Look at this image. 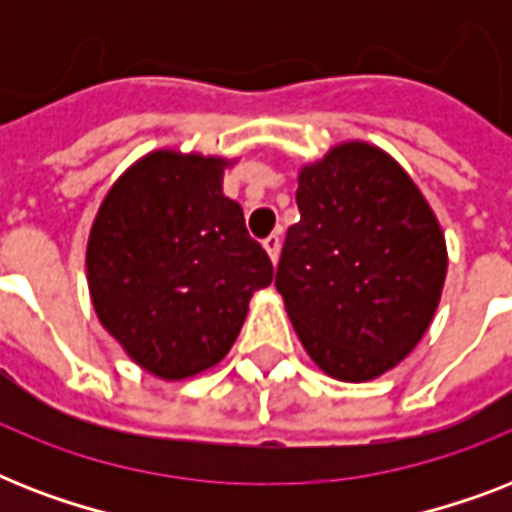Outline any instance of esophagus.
I'll use <instances>...</instances> for the list:
<instances>
[{"mask_svg": "<svg viewBox=\"0 0 512 512\" xmlns=\"http://www.w3.org/2000/svg\"><path fill=\"white\" fill-rule=\"evenodd\" d=\"M263 244H265V252H268V257H271L273 263H276V260H279V252H281V236H279V233H271V236H268Z\"/></svg>", "mask_w": 512, "mask_h": 512, "instance_id": "obj_1", "label": "esophagus"}]
</instances>
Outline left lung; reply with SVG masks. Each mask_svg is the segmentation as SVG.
<instances>
[{"instance_id": "8db88e82", "label": "left lung", "mask_w": 512, "mask_h": 512, "mask_svg": "<svg viewBox=\"0 0 512 512\" xmlns=\"http://www.w3.org/2000/svg\"><path fill=\"white\" fill-rule=\"evenodd\" d=\"M276 289L308 356L337 380L380 377L428 332L446 279L433 209L385 151L342 143L297 180Z\"/></svg>"}]
</instances>
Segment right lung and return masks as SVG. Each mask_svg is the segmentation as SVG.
Segmentation results:
<instances>
[{"mask_svg": "<svg viewBox=\"0 0 512 512\" xmlns=\"http://www.w3.org/2000/svg\"><path fill=\"white\" fill-rule=\"evenodd\" d=\"M225 159L154 151L108 191L87 241L100 324L164 380L215 366L273 281L271 257L223 193Z\"/></svg>", "mask_w": 512, "mask_h": 512, "instance_id": "obj_1", "label": "right lung"}]
</instances>
